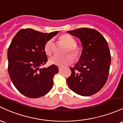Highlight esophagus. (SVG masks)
Segmentation results:
<instances>
[{
  "mask_svg": "<svg viewBox=\"0 0 123 123\" xmlns=\"http://www.w3.org/2000/svg\"><path fill=\"white\" fill-rule=\"evenodd\" d=\"M59 71H62V70H63V68H62V67H59Z\"/></svg>",
  "mask_w": 123,
  "mask_h": 123,
  "instance_id": "obj_1",
  "label": "esophagus"
}]
</instances>
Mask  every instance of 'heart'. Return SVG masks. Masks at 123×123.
I'll return each mask as SVG.
<instances>
[{"mask_svg":"<svg viewBox=\"0 0 123 123\" xmlns=\"http://www.w3.org/2000/svg\"><path fill=\"white\" fill-rule=\"evenodd\" d=\"M62 41L68 47L67 52H69L74 56L75 59H78L82 54V49L79 46H76L77 42L73 37L68 35H64L61 37ZM53 40L50 39L46 42L45 46V51L46 55H50L52 53ZM74 62L73 56L70 55H67L64 56H59L57 55L51 57L49 62L50 64L56 65L60 67H64L70 65Z\"/></svg>","mask_w":123,"mask_h":123,"instance_id":"heart-1","label":"heart"}]
</instances>
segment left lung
Masks as SVG:
<instances>
[{"instance_id": "8db88e82", "label": "left lung", "mask_w": 123, "mask_h": 123, "mask_svg": "<svg viewBox=\"0 0 123 123\" xmlns=\"http://www.w3.org/2000/svg\"><path fill=\"white\" fill-rule=\"evenodd\" d=\"M81 40L82 52L71 74L67 78L69 88L77 94L91 96L99 92L107 80L111 55L107 41L93 28H81L67 31Z\"/></svg>"}]
</instances>
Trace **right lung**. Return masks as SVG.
I'll return each mask as SVG.
<instances>
[{"label":"right lung","instance_id":"right-lung-1","mask_svg":"<svg viewBox=\"0 0 123 123\" xmlns=\"http://www.w3.org/2000/svg\"><path fill=\"white\" fill-rule=\"evenodd\" d=\"M58 33H42L21 29L8 48V72L17 89L24 96L38 98L52 89L53 77L59 72L56 65L40 69L48 62L45 44Z\"/></svg>","mask_w":123,"mask_h":123}]
</instances>
